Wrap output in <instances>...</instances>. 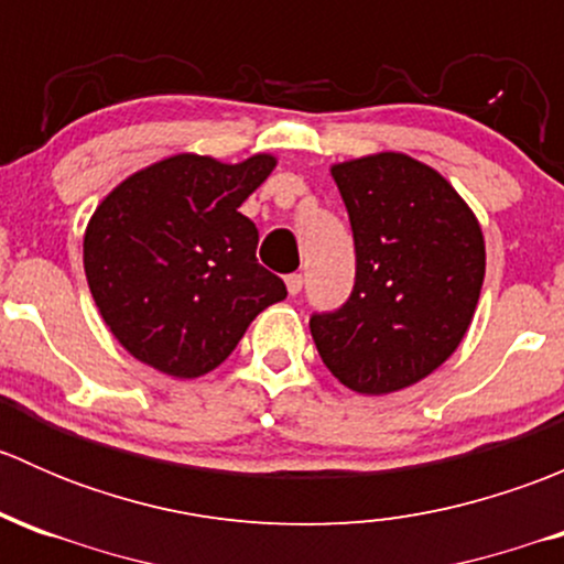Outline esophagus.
Here are the masks:
<instances>
[{
    "mask_svg": "<svg viewBox=\"0 0 564 564\" xmlns=\"http://www.w3.org/2000/svg\"><path fill=\"white\" fill-rule=\"evenodd\" d=\"M286 289H289V294H300L303 292V275H300V272H292V275H286Z\"/></svg>",
    "mask_w": 564,
    "mask_h": 564,
    "instance_id": "34e87169",
    "label": "esophagus"
}]
</instances>
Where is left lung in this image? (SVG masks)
Returning <instances> with one entry per match:
<instances>
[{
	"label": "left lung",
	"mask_w": 564,
	"mask_h": 564,
	"mask_svg": "<svg viewBox=\"0 0 564 564\" xmlns=\"http://www.w3.org/2000/svg\"><path fill=\"white\" fill-rule=\"evenodd\" d=\"M355 237L349 300L311 316L340 384L366 395L409 388L458 349L486 275L482 231L451 182L401 152L333 166Z\"/></svg>",
	"instance_id": "8db88e82"
}]
</instances>
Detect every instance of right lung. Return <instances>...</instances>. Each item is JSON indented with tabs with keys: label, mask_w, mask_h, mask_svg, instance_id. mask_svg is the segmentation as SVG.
I'll list each match as a JSON object with an SVG mask.
<instances>
[{
	"label": "right lung",
	"mask_w": 564,
	"mask_h": 564,
	"mask_svg": "<svg viewBox=\"0 0 564 564\" xmlns=\"http://www.w3.org/2000/svg\"><path fill=\"white\" fill-rule=\"evenodd\" d=\"M275 169L174 155L128 176L84 235L89 292L113 338L147 366L196 379L235 351L248 324L286 297L256 259L259 229L240 204Z\"/></svg>",
	"instance_id": "right-lung-1"
}]
</instances>
